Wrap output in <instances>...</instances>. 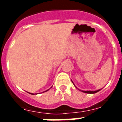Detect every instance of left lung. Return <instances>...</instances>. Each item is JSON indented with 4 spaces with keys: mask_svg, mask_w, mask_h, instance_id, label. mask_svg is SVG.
<instances>
[{
    "mask_svg": "<svg viewBox=\"0 0 122 122\" xmlns=\"http://www.w3.org/2000/svg\"><path fill=\"white\" fill-rule=\"evenodd\" d=\"M73 83V82H72ZM100 90H97V91H82L83 92H84V93H97V92H99Z\"/></svg>",
    "mask_w": 122,
    "mask_h": 122,
    "instance_id": "left-lung-1",
    "label": "left lung"
}]
</instances>
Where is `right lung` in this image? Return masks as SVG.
I'll return each instance as SVG.
<instances>
[{
	"label": "right lung",
	"instance_id": "1",
	"mask_svg": "<svg viewBox=\"0 0 122 122\" xmlns=\"http://www.w3.org/2000/svg\"><path fill=\"white\" fill-rule=\"evenodd\" d=\"M32 95H33V94H32Z\"/></svg>",
	"mask_w": 122,
	"mask_h": 122
}]
</instances>
